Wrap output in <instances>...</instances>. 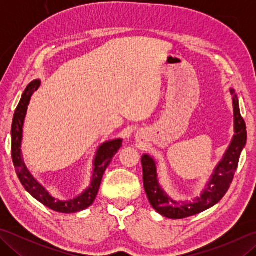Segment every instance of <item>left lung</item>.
Segmentation results:
<instances>
[{
    "label": "left lung",
    "instance_id": "8db88e82",
    "mask_svg": "<svg viewBox=\"0 0 256 256\" xmlns=\"http://www.w3.org/2000/svg\"><path fill=\"white\" fill-rule=\"evenodd\" d=\"M234 114V135L218 166L214 168L210 180L206 184L200 197L192 202L176 201L168 196L160 187L157 178L156 162L148 154L142 156L144 189L152 206L160 214L170 219H184L198 214L216 204L224 198L234 177L241 152L246 144V125L240 113L238 99L233 89H230Z\"/></svg>",
    "mask_w": 256,
    "mask_h": 256
}]
</instances>
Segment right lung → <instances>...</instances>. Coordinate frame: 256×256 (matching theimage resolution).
<instances>
[{
	"mask_svg": "<svg viewBox=\"0 0 256 256\" xmlns=\"http://www.w3.org/2000/svg\"><path fill=\"white\" fill-rule=\"evenodd\" d=\"M40 86V80L37 79L32 81L26 86L24 94H22L18 106L15 110L12 130H10V134H12L13 164L20 182L36 200H38L40 204L48 206V208L54 211L62 212V214H74V212L84 210L94 204L98 192H99L103 174H104L108 166L110 165L113 156L118 153V150L122 146V140L116 138L108 140V142L99 146L94 160V172H92L91 184L82 194H79L78 197L67 201H60L52 197L50 192L32 176V174L27 170L20 150L22 138H23V125L27 112V106L30 104L32 94L38 90Z\"/></svg>",
	"mask_w": 256,
	"mask_h": 256,
	"instance_id": "add662e5",
	"label": "right lung"
}]
</instances>
